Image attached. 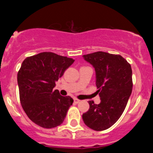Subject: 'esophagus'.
I'll return each instance as SVG.
<instances>
[{
  "instance_id": "34e87169",
  "label": "esophagus",
  "mask_w": 153,
  "mask_h": 153,
  "mask_svg": "<svg viewBox=\"0 0 153 153\" xmlns=\"http://www.w3.org/2000/svg\"><path fill=\"white\" fill-rule=\"evenodd\" d=\"M74 102H75V103H79V102H80V100H78V99H76V98L74 99Z\"/></svg>"
}]
</instances>
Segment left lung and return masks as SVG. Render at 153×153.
Returning <instances> with one entry per match:
<instances>
[{
  "label": "left lung",
  "instance_id": "1",
  "mask_svg": "<svg viewBox=\"0 0 153 153\" xmlns=\"http://www.w3.org/2000/svg\"><path fill=\"white\" fill-rule=\"evenodd\" d=\"M83 56L95 69L100 103L90 101V109L82 117L90 129L105 130L120 119L126 106L132 90V69L120 55L98 51Z\"/></svg>",
  "mask_w": 153,
  "mask_h": 153
}]
</instances>
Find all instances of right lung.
<instances>
[{
    "label": "right lung",
    "mask_w": 153,
    "mask_h": 153,
    "mask_svg": "<svg viewBox=\"0 0 153 153\" xmlns=\"http://www.w3.org/2000/svg\"><path fill=\"white\" fill-rule=\"evenodd\" d=\"M74 60L54 53L43 52L23 61L17 74L20 100L30 120L46 129L60 126L74 102L70 97L53 90L55 82Z\"/></svg>",
    "instance_id": "obj_1"
}]
</instances>
